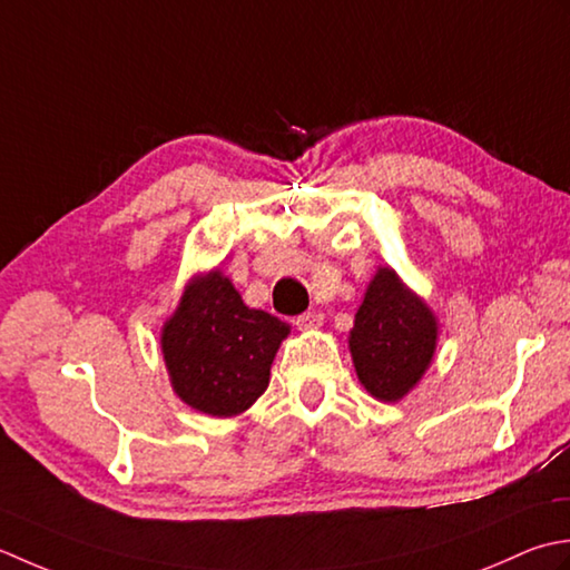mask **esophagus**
Listing matches in <instances>:
<instances>
[{
	"label": "esophagus",
	"mask_w": 570,
	"mask_h": 570,
	"mask_svg": "<svg viewBox=\"0 0 570 570\" xmlns=\"http://www.w3.org/2000/svg\"><path fill=\"white\" fill-rule=\"evenodd\" d=\"M295 327L299 332H309V330H320L322 327V315H315V312H305V315H299L293 320Z\"/></svg>",
	"instance_id": "34e87169"
}]
</instances>
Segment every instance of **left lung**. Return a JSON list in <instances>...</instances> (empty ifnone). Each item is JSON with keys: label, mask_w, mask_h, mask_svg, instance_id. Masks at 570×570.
I'll use <instances>...</instances> for the list:
<instances>
[{"label": "left lung", "mask_w": 570, "mask_h": 570, "mask_svg": "<svg viewBox=\"0 0 570 570\" xmlns=\"http://www.w3.org/2000/svg\"><path fill=\"white\" fill-rule=\"evenodd\" d=\"M438 317L393 268L371 277L350 332V352L362 386L396 403L421 383L438 350Z\"/></svg>", "instance_id": "8db88e82"}]
</instances>
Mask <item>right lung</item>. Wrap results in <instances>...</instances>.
<instances>
[{
  "label": "right lung",
  "instance_id": "add662e5",
  "mask_svg": "<svg viewBox=\"0 0 570 570\" xmlns=\"http://www.w3.org/2000/svg\"><path fill=\"white\" fill-rule=\"evenodd\" d=\"M289 324L253 309L218 268L194 275L161 324L171 391L204 415L234 417L263 396Z\"/></svg>",
  "mask_w": 570,
  "mask_h": 570
}]
</instances>
